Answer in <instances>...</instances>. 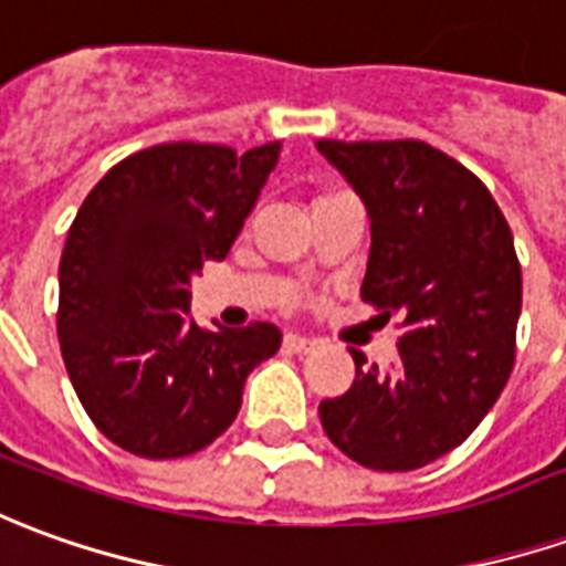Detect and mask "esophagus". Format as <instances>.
Instances as JSON below:
<instances>
[{
    "mask_svg": "<svg viewBox=\"0 0 566 566\" xmlns=\"http://www.w3.org/2000/svg\"><path fill=\"white\" fill-rule=\"evenodd\" d=\"M284 349L287 352H312L315 349V339L300 337V334H287V337H284Z\"/></svg>",
    "mask_w": 566,
    "mask_h": 566,
    "instance_id": "1",
    "label": "esophagus"
}]
</instances>
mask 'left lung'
Returning <instances> with one entry per match:
<instances>
[{"label":"left lung","mask_w":566,"mask_h":566,"mask_svg":"<svg viewBox=\"0 0 566 566\" xmlns=\"http://www.w3.org/2000/svg\"><path fill=\"white\" fill-rule=\"evenodd\" d=\"M361 196L370 256L361 300L401 315L398 365L365 370L318 417L349 460L377 472L422 469L460 448L509 382L521 315L512 229L490 189L422 140H318Z\"/></svg>","instance_id":"obj_1"}]
</instances>
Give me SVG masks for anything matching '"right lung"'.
Wrapping results in <instances>:
<instances>
[{
  "label": "right lung",
  "mask_w": 566,
  "mask_h": 566,
  "mask_svg": "<svg viewBox=\"0 0 566 566\" xmlns=\"http://www.w3.org/2000/svg\"><path fill=\"white\" fill-rule=\"evenodd\" d=\"M279 153V140L149 146L82 201L57 272V337L85 413L122 450L177 460L208 448L248 374L282 346L270 322L201 331L189 318L192 275L229 254Z\"/></svg>",
  "instance_id": "right-lung-1"
}]
</instances>
